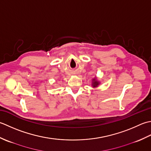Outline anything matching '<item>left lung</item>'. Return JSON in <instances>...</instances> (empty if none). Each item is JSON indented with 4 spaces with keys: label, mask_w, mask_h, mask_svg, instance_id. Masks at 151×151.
Segmentation results:
<instances>
[{
    "label": "left lung",
    "mask_w": 151,
    "mask_h": 151,
    "mask_svg": "<svg viewBox=\"0 0 151 151\" xmlns=\"http://www.w3.org/2000/svg\"><path fill=\"white\" fill-rule=\"evenodd\" d=\"M100 85V82L99 80L98 79L96 76H95L94 78L92 79V84H91L92 87H93V88H96Z\"/></svg>",
    "instance_id": "obj_1"
}]
</instances>
